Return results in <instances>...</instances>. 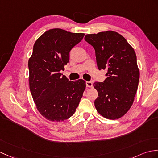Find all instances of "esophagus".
I'll return each instance as SVG.
<instances>
[{"mask_svg":"<svg viewBox=\"0 0 158 158\" xmlns=\"http://www.w3.org/2000/svg\"><path fill=\"white\" fill-rule=\"evenodd\" d=\"M86 86L87 87H91L93 86V83L91 81H86Z\"/></svg>","mask_w":158,"mask_h":158,"instance_id":"esophagus-1","label":"esophagus"}]
</instances>
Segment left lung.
I'll list each match as a JSON object with an SVG mask.
<instances>
[{"instance_id":"obj_1","label":"left lung","mask_w":158,"mask_h":158,"mask_svg":"<svg viewBox=\"0 0 158 158\" xmlns=\"http://www.w3.org/2000/svg\"><path fill=\"white\" fill-rule=\"evenodd\" d=\"M85 40L95 49L99 70L108 71L104 82L94 83L98 92L95 107L106 118H120L133 105L137 91L139 70L136 54L127 40L116 31L87 34Z\"/></svg>"}]
</instances>
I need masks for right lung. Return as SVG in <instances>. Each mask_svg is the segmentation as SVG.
Masks as SVG:
<instances>
[{
  "label": "right lung",
  "mask_w": 158,
  "mask_h": 158,
  "mask_svg": "<svg viewBox=\"0 0 158 158\" xmlns=\"http://www.w3.org/2000/svg\"><path fill=\"white\" fill-rule=\"evenodd\" d=\"M85 34L49 29L36 40L28 61L29 89L36 108L52 122L73 115L85 89L83 79L69 81L60 73L69 61V52Z\"/></svg>",
  "instance_id": "add662e5"
}]
</instances>
